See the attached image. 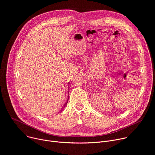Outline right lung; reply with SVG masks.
I'll return each instance as SVG.
<instances>
[{
	"label": "right lung",
	"instance_id": "obj_1",
	"mask_svg": "<svg viewBox=\"0 0 155 155\" xmlns=\"http://www.w3.org/2000/svg\"><path fill=\"white\" fill-rule=\"evenodd\" d=\"M69 83H70V82H68V84H69ZM67 103H68V101H67V102H66V103H65V105H64V107H65V106H66V105H67Z\"/></svg>",
	"mask_w": 155,
	"mask_h": 155
}]
</instances>
